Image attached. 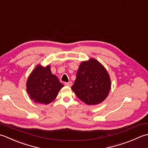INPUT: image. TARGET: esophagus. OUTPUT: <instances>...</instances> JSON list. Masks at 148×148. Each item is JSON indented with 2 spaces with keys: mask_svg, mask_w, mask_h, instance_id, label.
I'll return each mask as SVG.
<instances>
[{
  "mask_svg": "<svg viewBox=\"0 0 148 148\" xmlns=\"http://www.w3.org/2000/svg\"><path fill=\"white\" fill-rule=\"evenodd\" d=\"M65 86H69V87H71L72 85V82H65Z\"/></svg>",
  "mask_w": 148,
  "mask_h": 148,
  "instance_id": "obj_1",
  "label": "esophagus"
}]
</instances>
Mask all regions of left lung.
Segmentation results:
<instances>
[{"instance_id":"left-lung-1","label":"left lung","mask_w":148,"mask_h":148,"mask_svg":"<svg viewBox=\"0 0 148 148\" xmlns=\"http://www.w3.org/2000/svg\"><path fill=\"white\" fill-rule=\"evenodd\" d=\"M110 87V78L106 69L92 58L80 64L71 89L83 102L92 105L105 100Z\"/></svg>"}]
</instances>
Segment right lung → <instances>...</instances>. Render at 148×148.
Wrapping results in <instances>:
<instances>
[{
  "mask_svg": "<svg viewBox=\"0 0 148 148\" xmlns=\"http://www.w3.org/2000/svg\"><path fill=\"white\" fill-rule=\"evenodd\" d=\"M64 86L56 75L52 73L49 65L43 67L38 65L27 81V91L36 103L49 104L57 97Z\"/></svg>",
  "mask_w": 148,
  "mask_h": 148,
  "instance_id": "obj_1",
  "label": "right lung"
}]
</instances>
